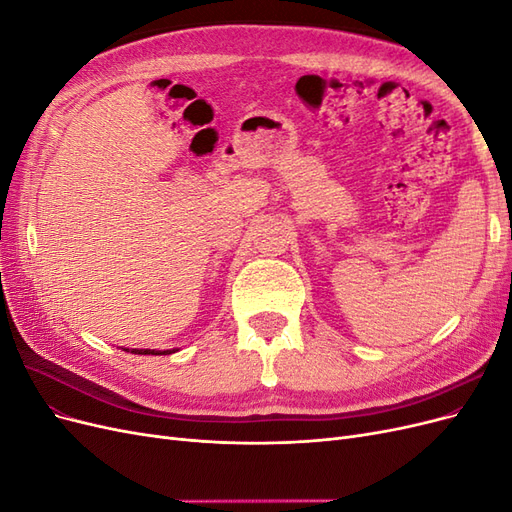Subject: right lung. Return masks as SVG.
<instances>
[{"instance_id":"1","label":"right lung","mask_w":512,"mask_h":512,"mask_svg":"<svg viewBox=\"0 0 512 512\" xmlns=\"http://www.w3.org/2000/svg\"><path fill=\"white\" fill-rule=\"evenodd\" d=\"M126 352H132V354H173L175 350H128V348H123Z\"/></svg>"}]
</instances>
